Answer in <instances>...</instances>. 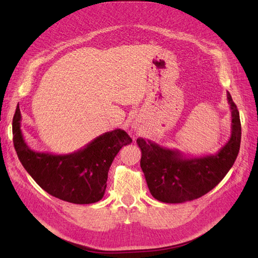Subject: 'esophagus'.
<instances>
[{
	"label": "esophagus",
	"mask_w": 258,
	"mask_h": 258,
	"mask_svg": "<svg viewBox=\"0 0 258 258\" xmlns=\"http://www.w3.org/2000/svg\"><path fill=\"white\" fill-rule=\"evenodd\" d=\"M132 128H134L137 131H139L140 129H141V124H140L139 122H134V124H132Z\"/></svg>",
	"instance_id": "34e87169"
}]
</instances>
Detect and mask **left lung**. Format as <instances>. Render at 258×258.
<instances>
[{
  "label": "left lung",
  "mask_w": 258,
  "mask_h": 258,
  "mask_svg": "<svg viewBox=\"0 0 258 258\" xmlns=\"http://www.w3.org/2000/svg\"><path fill=\"white\" fill-rule=\"evenodd\" d=\"M231 111L228 142L214 155L185 157L151 140L139 138L142 168L152 196L166 204H182L200 198L220 183L236 161L241 142V122L237 105L227 91Z\"/></svg>",
  "instance_id": "left-lung-1"
}]
</instances>
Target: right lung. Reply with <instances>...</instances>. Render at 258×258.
Instances as JSON below:
<instances>
[{"mask_svg": "<svg viewBox=\"0 0 258 258\" xmlns=\"http://www.w3.org/2000/svg\"><path fill=\"white\" fill-rule=\"evenodd\" d=\"M17 106L13 119L15 150L27 172L51 196L76 205L95 204L104 196L108 170L120 148L132 142L126 131L115 129L93 139L71 154L38 153L28 146Z\"/></svg>", "mask_w": 258, "mask_h": 258, "instance_id": "right-lung-1", "label": "right lung"}]
</instances>
